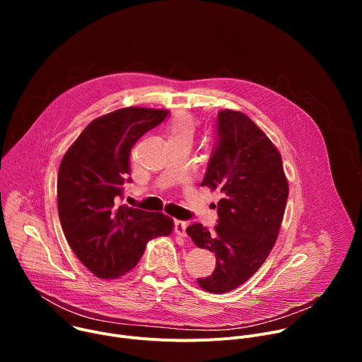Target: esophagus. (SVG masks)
I'll return each instance as SVG.
<instances>
[{"mask_svg":"<svg viewBox=\"0 0 362 362\" xmlns=\"http://www.w3.org/2000/svg\"><path fill=\"white\" fill-rule=\"evenodd\" d=\"M186 228H187V223L183 222V221H175V232L180 236V238H186Z\"/></svg>","mask_w":362,"mask_h":362,"instance_id":"34e87169","label":"esophagus"}]
</instances>
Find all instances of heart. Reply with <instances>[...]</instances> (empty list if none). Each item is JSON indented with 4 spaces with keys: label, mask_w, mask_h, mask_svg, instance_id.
I'll return each instance as SVG.
<instances>
[{
    "label": "heart",
    "mask_w": 362,
    "mask_h": 362,
    "mask_svg": "<svg viewBox=\"0 0 362 362\" xmlns=\"http://www.w3.org/2000/svg\"><path fill=\"white\" fill-rule=\"evenodd\" d=\"M194 117L186 112H179L169 123V134L170 136H193L194 132Z\"/></svg>",
    "instance_id": "b5f03b06"
}]
</instances>
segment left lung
Wrapping results in <instances>:
<instances>
[{
  "label": "left lung",
  "instance_id": "obj_1",
  "mask_svg": "<svg viewBox=\"0 0 362 362\" xmlns=\"http://www.w3.org/2000/svg\"><path fill=\"white\" fill-rule=\"evenodd\" d=\"M202 186L222 193L218 225L209 232L193 223L186 232L216 256L214 274L197 278L199 286L225 293L262 267L278 238L289 193L281 153L246 115L225 109Z\"/></svg>",
  "mask_w": 362,
  "mask_h": 362
}]
</instances>
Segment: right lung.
I'll list each match as a JSON object with an SVG mask.
<instances>
[{"label": "right lung", "instance_id": "right-lung-1", "mask_svg": "<svg viewBox=\"0 0 362 362\" xmlns=\"http://www.w3.org/2000/svg\"><path fill=\"white\" fill-rule=\"evenodd\" d=\"M169 110L126 107L93 120L60 163L57 204L63 232L78 261L97 278L130 272L147 242L169 236L172 218L119 206L130 175V151ZM130 182V179H127Z\"/></svg>", "mask_w": 362, "mask_h": 362}]
</instances>
